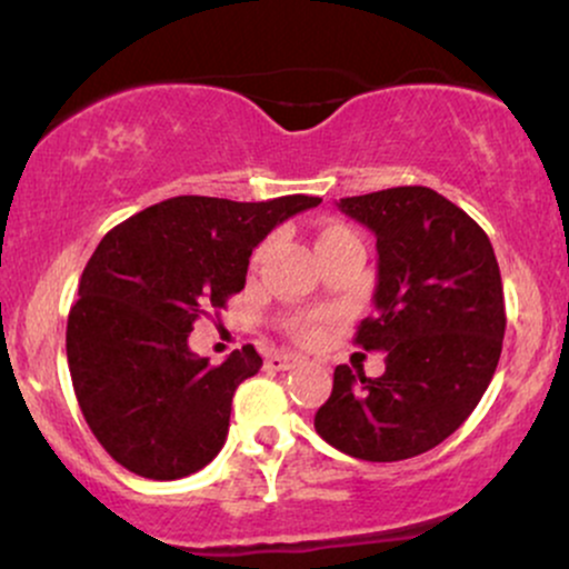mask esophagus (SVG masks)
Masks as SVG:
<instances>
[{
  "mask_svg": "<svg viewBox=\"0 0 569 569\" xmlns=\"http://www.w3.org/2000/svg\"><path fill=\"white\" fill-rule=\"evenodd\" d=\"M302 363V358L293 356V352H276V356H270L264 361V367L270 371H289L293 367H299Z\"/></svg>",
  "mask_w": 569,
  "mask_h": 569,
  "instance_id": "1",
  "label": "esophagus"
}]
</instances>
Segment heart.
Masks as SVG:
<instances>
[{
    "instance_id": "1",
    "label": "heart",
    "mask_w": 569,
    "mask_h": 569,
    "mask_svg": "<svg viewBox=\"0 0 569 569\" xmlns=\"http://www.w3.org/2000/svg\"><path fill=\"white\" fill-rule=\"evenodd\" d=\"M335 232H342V230H339V227H329V230H323L321 240L329 238V234H335ZM291 329L299 339H316L318 331H321V323H318V318L305 316V318H297V321L291 323Z\"/></svg>"
}]
</instances>
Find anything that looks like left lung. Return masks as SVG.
<instances>
[{"mask_svg":"<svg viewBox=\"0 0 569 569\" xmlns=\"http://www.w3.org/2000/svg\"><path fill=\"white\" fill-rule=\"evenodd\" d=\"M339 211L377 238L371 318L363 350H385V375L335 369L316 430L339 452L369 462L417 457L452 436L498 369L506 302L487 232L428 187L342 198Z\"/></svg>","mask_w":569,"mask_h":569,"instance_id":"left-lung-1","label":"left lung"}]
</instances>
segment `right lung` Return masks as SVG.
Listing matches in <instances>:
<instances>
[{
	"label": "right lung",
	"mask_w": 569,
	"mask_h": 569,
	"mask_svg": "<svg viewBox=\"0 0 569 569\" xmlns=\"http://www.w3.org/2000/svg\"><path fill=\"white\" fill-rule=\"evenodd\" d=\"M318 202L181 194L103 234L69 310L67 358L84 422L122 468L171 481L219 455L234 390L262 369V356L246 345L211 367L187 337L243 289L267 232Z\"/></svg>",
	"instance_id": "right-lung-1"
}]
</instances>
